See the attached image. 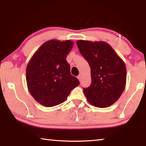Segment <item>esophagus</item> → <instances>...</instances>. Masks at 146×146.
Returning <instances> with one entry per match:
<instances>
[{
	"label": "esophagus",
	"mask_w": 146,
	"mask_h": 146,
	"mask_svg": "<svg viewBox=\"0 0 146 146\" xmlns=\"http://www.w3.org/2000/svg\"><path fill=\"white\" fill-rule=\"evenodd\" d=\"M77 78H78V79L79 80H81V78H82V76H81V75H79L78 76H77Z\"/></svg>",
	"instance_id": "34e87169"
}]
</instances>
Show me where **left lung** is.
<instances>
[{
	"label": "left lung",
	"instance_id": "1",
	"mask_svg": "<svg viewBox=\"0 0 146 146\" xmlns=\"http://www.w3.org/2000/svg\"><path fill=\"white\" fill-rule=\"evenodd\" d=\"M76 44L91 68V84L83 89L89 103L100 108L111 106L118 100L125 87L124 62L104 41L78 40Z\"/></svg>",
	"mask_w": 146,
	"mask_h": 146
}]
</instances>
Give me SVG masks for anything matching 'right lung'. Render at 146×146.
Segmentation results:
<instances>
[{"label":"right lung","instance_id":"add662e5","mask_svg":"<svg viewBox=\"0 0 146 146\" xmlns=\"http://www.w3.org/2000/svg\"><path fill=\"white\" fill-rule=\"evenodd\" d=\"M73 46L70 40H50L34 53L26 68V82L34 99L46 107L64 102L80 82L71 75L66 60Z\"/></svg>","mask_w":146,"mask_h":146}]
</instances>
